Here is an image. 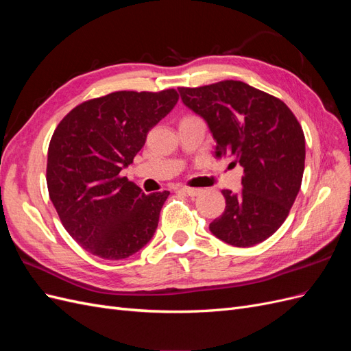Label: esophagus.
<instances>
[{
	"mask_svg": "<svg viewBox=\"0 0 351 351\" xmlns=\"http://www.w3.org/2000/svg\"><path fill=\"white\" fill-rule=\"evenodd\" d=\"M180 192H183V193H186L189 196H197L202 192V190L200 189H195V187L184 186V187H180Z\"/></svg>",
	"mask_w": 351,
	"mask_h": 351,
	"instance_id": "esophagus-1",
	"label": "esophagus"
}]
</instances>
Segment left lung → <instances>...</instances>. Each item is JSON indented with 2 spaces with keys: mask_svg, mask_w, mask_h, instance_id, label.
<instances>
[{
  "mask_svg": "<svg viewBox=\"0 0 351 351\" xmlns=\"http://www.w3.org/2000/svg\"><path fill=\"white\" fill-rule=\"evenodd\" d=\"M183 102L206 120L217 156L244 168L239 193L222 190L226 209L209 224L212 234L252 247L277 231L299 193L304 171V133L277 97L239 80L178 88Z\"/></svg>",
  "mask_w": 351,
  "mask_h": 351,
  "instance_id": "1",
  "label": "left lung"
}]
</instances>
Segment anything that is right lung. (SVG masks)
<instances>
[{"label": "right lung", "instance_id": "1", "mask_svg": "<svg viewBox=\"0 0 351 351\" xmlns=\"http://www.w3.org/2000/svg\"><path fill=\"white\" fill-rule=\"evenodd\" d=\"M177 101L176 89L117 90L79 104L54 130L49 199L69 234L95 256L125 259L152 239L169 192L145 195L121 169Z\"/></svg>", "mask_w": 351, "mask_h": 351}]
</instances>
